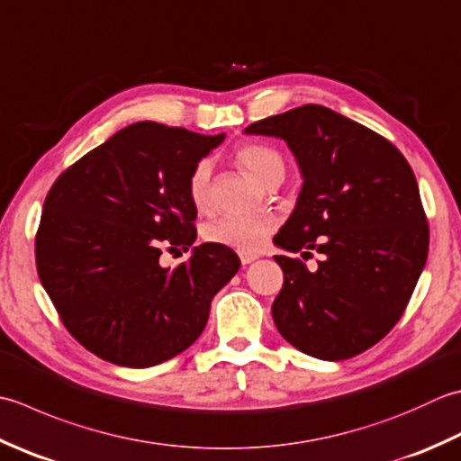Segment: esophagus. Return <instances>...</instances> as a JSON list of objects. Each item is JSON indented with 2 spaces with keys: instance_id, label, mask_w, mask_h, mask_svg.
Instances as JSON below:
<instances>
[{
  "instance_id": "obj_1",
  "label": "esophagus",
  "mask_w": 461,
  "mask_h": 461,
  "mask_svg": "<svg viewBox=\"0 0 461 461\" xmlns=\"http://www.w3.org/2000/svg\"><path fill=\"white\" fill-rule=\"evenodd\" d=\"M240 259H241L243 266H248V264H251V261L258 259V254H248V251H240Z\"/></svg>"
}]
</instances>
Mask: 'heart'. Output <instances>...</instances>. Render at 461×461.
<instances>
[{
  "instance_id": "heart-1",
  "label": "heart",
  "mask_w": 461,
  "mask_h": 461,
  "mask_svg": "<svg viewBox=\"0 0 461 461\" xmlns=\"http://www.w3.org/2000/svg\"><path fill=\"white\" fill-rule=\"evenodd\" d=\"M236 161L241 169L256 179L259 185L279 184L285 174V161L276 148L267 143H243L236 149ZM210 159H200L187 176V197L197 212H205L210 203ZM276 230V220L272 215H221V218L205 223L203 240L213 246L230 248L236 251L256 254L264 248L269 233Z\"/></svg>"
}]
</instances>
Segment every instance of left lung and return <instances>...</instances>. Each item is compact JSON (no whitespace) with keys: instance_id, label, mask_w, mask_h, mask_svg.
<instances>
[{"instance_id":"left-lung-1","label":"left lung","mask_w":461,"mask_h":461,"mask_svg":"<svg viewBox=\"0 0 461 461\" xmlns=\"http://www.w3.org/2000/svg\"><path fill=\"white\" fill-rule=\"evenodd\" d=\"M287 141L303 185L274 243L284 287L277 331L303 354L339 362L375 346L403 315L428 259L429 228L416 176L392 141L308 104L251 123ZM322 258L312 273L303 264Z\"/></svg>"}]
</instances>
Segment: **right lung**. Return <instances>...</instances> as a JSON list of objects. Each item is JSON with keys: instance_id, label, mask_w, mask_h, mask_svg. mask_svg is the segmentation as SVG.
I'll use <instances>...</instances> for the list:
<instances>
[{"instance_id": "1", "label": "right lung", "mask_w": 461, "mask_h": 461, "mask_svg": "<svg viewBox=\"0 0 461 461\" xmlns=\"http://www.w3.org/2000/svg\"><path fill=\"white\" fill-rule=\"evenodd\" d=\"M225 135L131 123L86 153L45 197L35 266L81 346L125 367H151L200 338L213 295L238 274L230 248L202 243L176 267L161 251L194 246L192 167Z\"/></svg>"}]
</instances>
